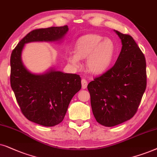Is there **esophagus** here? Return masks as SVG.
I'll return each mask as SVG.
<instances>
[{
	"label": "esophagus",
	"mask_w": 157,
	"mask_h": 157,
	"mask_svg": "<svg viewBox=\"0 0 157 157\" xmlns=\"http://www.w3.org/2000/svg\"><path fill=\"white\" fill-rule=\"evenodd\" d=\"M81 82H82V89H85L87 86V80H85V79H82V81H81Z\"/></svg>",
	"instance_id": "obj_1"
}]
</instances>
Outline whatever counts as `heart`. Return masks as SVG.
Returning <instances> with one entry per match:
<instances>
[{"mask_svg":"<svg viewBox=\"0 0 157 157\" xmlns=\"http://www.w3.org/2000/svg\"><path fill=\"white\" fill-rule=\"evenodd\" d=\"M97 33L81 36L75 44V53L67 56L68 62L75 67H80V59H86V66L93 74H101L109 68L116 54L114 41Z\"/></svg>","mask_w":157,"mask_h":157,"instance_id":"obj_1","label":"heart"}]
</instances>
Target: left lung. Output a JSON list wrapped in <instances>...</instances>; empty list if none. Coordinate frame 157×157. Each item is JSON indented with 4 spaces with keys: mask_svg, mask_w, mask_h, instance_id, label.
<instances>
[{
    "mask_svg": "<svg viewBox=\"0 0 157 157\" xmlns=\"http://www.w3.org/2000/svg\"><path fill=\"white\" fill-rule=\"evenodd\" d=\"M122 48L110 70L87 85L97 122L112 127L130 120L147 87L146 59L132 37L114 30Z\"/></svg>",
    "mask_w": 157,
    "mask_h": 157,
    "instance_id": "obj_1",
    "label": "left lung"
}]
</instances>
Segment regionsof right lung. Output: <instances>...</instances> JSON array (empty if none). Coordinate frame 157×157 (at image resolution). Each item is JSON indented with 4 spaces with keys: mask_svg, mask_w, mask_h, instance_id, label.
<instances>
[{
    "mask_svg": "<svg viewBox=\"0 0 157 157\" xmlns=\"http://www.w3.org/2000/svg\"><path fill=\"white\" fill-rule=\"evenodd\" d=\"M68 26H52L29 32L19 41L10 56V86L22 113L28 120L44 126H54L64 118L69 104L81 89L76 74L50 68L43 74L31 73L21 59L24 45L33 41H60Z\"/></svg>",
    "mask_w": 157,
    "mask_h": 157,
    "instance_id": "right-lung-1",
    "label": "right lung"
}]
</instances>
